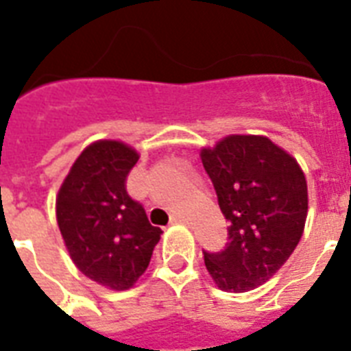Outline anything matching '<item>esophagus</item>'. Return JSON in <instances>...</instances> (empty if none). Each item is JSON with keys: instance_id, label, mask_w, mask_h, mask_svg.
I'll list each match as a JSON object with an SVG mask.
<instances>
[{"instance_id": "34e87169", "label": "esophagus", "mask_w": 351, "mask_h": 351, "mask_svg": "<svg viewBox=\"0 0 351 351\" xmlns=\"http://www.w3.org/2000/svg\"><path fill=\"white\" fill-rule=\"evenodd\" d=\"M171 222H173V224H186L187 219L184 215H173V217H171Z\"/></svg>"}]
</instances>
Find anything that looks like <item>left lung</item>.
<instances>
[{"instance_id": "1", "label": "left lung", "mask_w": 351, "mask_h": 351, "mask_svg": "<svg viewBox=\"0 0 351 351\" xmlns=\"http://www.w3.org/2000/svg\"><path fill=\"white\" fill-rule=\"evenodd\" d=\"M200 156L230 222L224 250L204 251V262L220 289L244 293L269 280L299 244L308 215L304 173L266 136L233 134Z\"/></svg>"}]
</instances>
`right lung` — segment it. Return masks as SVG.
Returning <instances> with one entry per match:
<instances>
[{"instance_id":"1","label":"right lung","mask_w":351,"mask_h":351,"mask_svg":"<svg viewBox=\"0 0 351 351\" xmlns=\"http://www.w3.org/2000/svg\"><path fill=\"white\" fill-rule=\"evenodd\" d=\"M136 162V151L125 143H90L56 198L58 226L76 267L118 291L131 288L147 269L162 234L127 193V175Z\"/></svg>"}]
</instances>
